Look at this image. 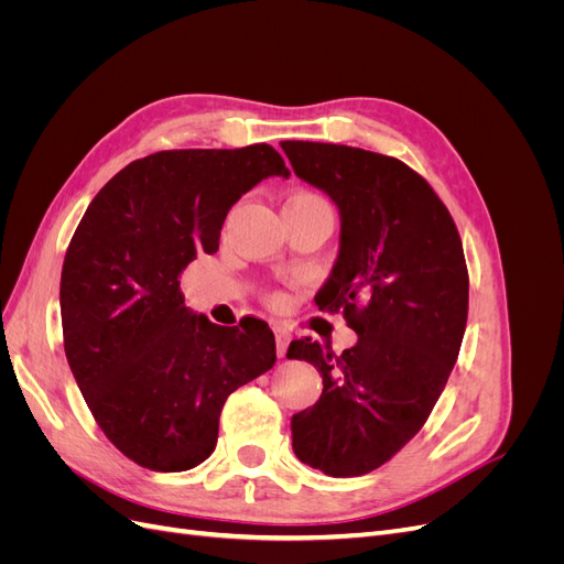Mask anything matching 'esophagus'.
<instances>
[{
  "mask_svg": "<svg viewBox=\"0 0 564 564\" xmlns=\"http://www.w3.org/2000/svg\"><path fill=\"white\" fill-rule=\"evenodd\" d=\"M289 338H292V334H289L286 329L278 327L275 329V344H278V357H284L286 355V346H289Z\"/></svg>",
  "mask_w": 564,
  "mask_h": 564,
  "instance_id": "1",
  "label": "esophagus"
}]
</instances>
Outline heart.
<instances>
[{
    "instance_id": "1",
    "label": "heart",
    "mask_w": 564,
    "mask_h": 564,
    "mask_svg": "<svg viewBox=\"0 0 564 564\" xmlns=\"http://www.w3.org/2000/svg\"><path fill=\"white\" fill-rule=\"evenodd\" d=\"M289 202H324V199L313 193H296L294 197H289Z\"/></svg>"
}]
</instances>
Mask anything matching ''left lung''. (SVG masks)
<instances>
[{
  "mask_svg": "<svg viewBox=\"0 0 564 564\" xmlns=\"http://www.w3.org/2000/svg\"><path fill=\"white\" fill-rule=\"evenodd\" d=\"M294 174L338 209V256L319 311H344L357 344L340 355L308 336L322 395L292 416L299 460L332 477L365 475L398 454L433 412L468 319L464 247L445 204L395 158L362 148L282 141Z\"/></svg>",
  "mask_w": 564,
  "mask_h": 564,
  "instance_id": "obj_1",
  "label": "left lung"
}]
</instances>
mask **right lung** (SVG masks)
Here are the masks:
<instances>
[{
  "mask_svg": "<svg viewBox=\"0 0 564 564\" xmlns=\"http://www.w3.org/2000/svg\"><path fill=\"white\" fill-rule=\"evenodd\" d=\"M268 176L289 178L268 143L155 152L100 187L65 251L67 365L100 431L143 468L181 473L209 458L230 392L278 360L263 319L220 327L187 308L178 282Z\"/></svg>",
  "mask_w": 564,
  "mask_h": 564,
  "instance_id": "add662e5",
  "label": "right lung"
}]
</instances>
